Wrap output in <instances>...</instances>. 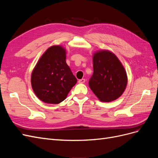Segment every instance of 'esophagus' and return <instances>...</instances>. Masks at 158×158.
I'll return each mask as SVG.
<instances>
[{
    "label": "esophagus",
    "mask_w": 158,
    "mask_h": 158,
    "mask_svg": "<svg viewBox=\"0 0 158 158\" xmlns=\"http://www.w3.org/2000/svg\"><path fill=\"white\" fill-rule=\"evenodd\" d=\"M85 82V79H84V78H82V79H80V80H78V83H80V84L84 83Z\"/></svg>",
    "instance_id": "34e87169"
}]
</instances>
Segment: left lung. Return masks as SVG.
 <instances>
[{
  "instance_id": "obj_1",
  "label": "left lung",
  "mask_w": 158,
  "mask_h": 158,
  "mask_svg": "<svg viewBox=\"0 0 158 158\" xmlns=\"http://www.w3.org/2000/svg\"><path fill=\"white\" fill-rule=\"evenodd\" d=\"M93 68L89 86L100 101L110 102L120 97L127 87V75L117 56L107 50L95 52Z\"/></svg>"
}]
</instances>
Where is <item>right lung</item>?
Segmentation results:
<instances>
[{
  "label": "right lung",
  "instance_id": "add662e5",
  "mask_svg": "<svg viewBox=\"0 0 158 158\" xmlns=\"http://www.w3.org/2000/svg\"><path fill=\"white\" fill-rule=\"evenodd\" d=\"M76 82L77 79L66 63V50L60 45L50 47L31 73L33 92L46 103L58 104L64 101Z\"/></svg>",
  "mask_w": 158,
  "mask_h": 158
}]
</instances>
